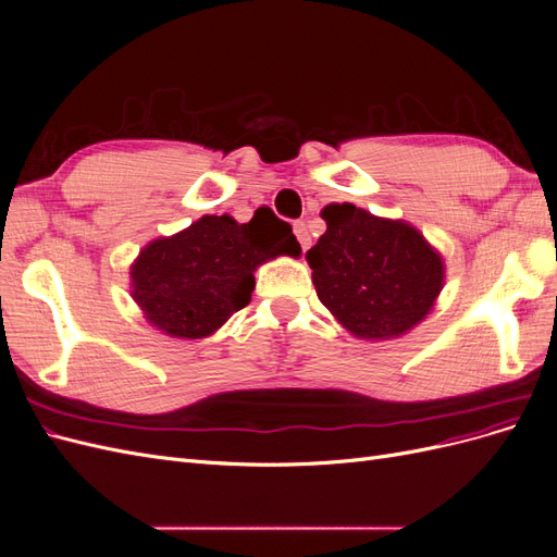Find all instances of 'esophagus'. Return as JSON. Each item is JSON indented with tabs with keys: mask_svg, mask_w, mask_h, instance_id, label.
Masks as SVG:
<instances>
[{
	"mask_svg": "<svg viewBox=\"0 0 557 557\" xmlns=\"http://www.w3.org/2000/svg\"><path fill=\"white\" fill-rule=\"evenodd\" d=\"M295 234H297V239H299L301 248L307 250V248L311 246V234H309V227H307L305 221H297V223H295Z\"/></svg>",
	"mask_w": 557,
	"mask_h": 557,
	"instance_id": "34e87169",
	"label": "esophagus"
}]
</instances>
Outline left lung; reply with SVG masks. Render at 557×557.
Wrapping results in <instances>:
<instances>
[{"label": "left lung", "instance_id": "8db88e82", "mask_svg": "<svg viewBox=\"0 0 557 557\" xmlns=\"http://www.w3.org/2000/svg\"><path fill=\"white\" fill-rule=\"evenodd\" d=\"M327 230L307 252L318 299L362 339L416 327L444 288V260L404 221L352 205L323 209Z\"/></svg>", "mask_w": 557, "mask_h": 557}]
</instances>
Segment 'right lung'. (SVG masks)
<instances>
[{
    "label": "right lung",
    "instance_id": "add662e5",
    "mask_svg": "<svg viewBox=\"0 0 557 557\" xmlns=\"http://www.w3.org/2000/svg\"><path fill=\"white\" fill-rule=\"evenodd\" d=\"M256 215L244 225L227 213L201 215L139 252L129 272L132 297L150 325L176 339H205L248 305L262 262L299 256L288 223L274 213Z\"/></svg>",
    "mask_w": 557,
    "mask_h": 557
}]
</instances>
